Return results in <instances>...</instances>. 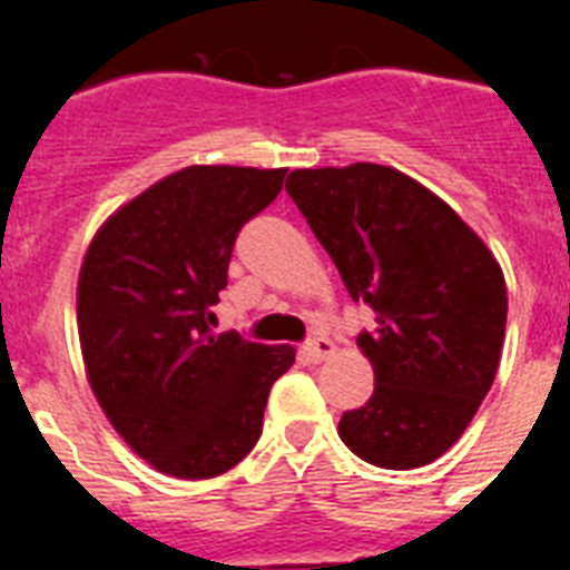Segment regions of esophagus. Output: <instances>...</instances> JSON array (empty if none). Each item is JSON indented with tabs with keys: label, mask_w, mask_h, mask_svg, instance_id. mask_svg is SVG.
<instances>
[{
	"label": "esophagus",
	"mask_w": 570,
	"mask_h": 570,
	"mask_svg": "<svg viewBox=\"0 0 570 570\" xmlns=\"http://www.w3.org/2000/svg\"><path fill=\"white\" fill-rule=\"evenodd\" d=\"M302 354L308 356L311 362H325L336 354V345L331 340H325V336H320V340H311L308 345L302 347Z\"/></svg>",
	"instance_id": "1"
}]
</instances>
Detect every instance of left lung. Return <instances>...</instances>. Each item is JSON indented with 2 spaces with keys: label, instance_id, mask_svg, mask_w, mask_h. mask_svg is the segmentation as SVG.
Returning a JSON list of instances; mask_svg holds the SVG:
<instances>
[{
  "label": "left lung",
  "instance_id": "left-lung-1",
  "mask_svg": "<svg viewBox=\"0 0 570 570\" xmlns=\"http://www.w3.org/2000/svg\"><path fill=\"white\" fill-rule=\"evenodd\" d=\"M285 190L354 302L376 311L356 336L374 394L345 411L360 460L407 471L440 460L491 391L505 342L500 262L434 190L387 165L291 170Z\"/></svg>",
  "mask_w": 570,
  "mask_h": 570
}]
</instances>
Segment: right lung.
I'll return each instance as SVG.
<instances>
[{"instance_id": "right-lung-1", "label": "right lung", "mask_w": 570, "mask_h": 570, "mask_svg": "<svg viewBox=\"0 0 570 570\" xmlns=\"http://www.w3.org/2000/svg\"><path fill=\"white\" fill-rule=\"evenodd\" d=\"M285 168L190 165L134 196L85 250L77 325L85 374L114 431L150 468L210 480L250 454L291 345L210 331L239 228Z\"/></svg>"}]
</instances>
